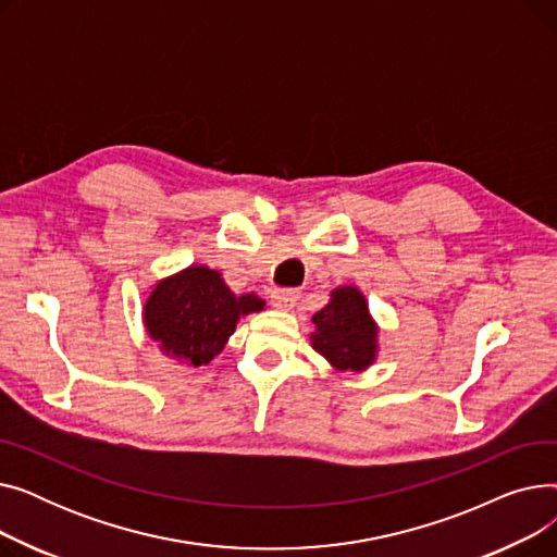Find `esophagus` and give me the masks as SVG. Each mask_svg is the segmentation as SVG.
<instances>
[{
    "instance_id": "34e87169",
    "label": "esophagus",
    "mask_w": 557,
    "mask_h": 557,
    "mask_svg": "<svg viewBox=\"0 0 557 557\" xmlns=\"http://www.w3.org/2000/svg\"><path fill=\"white\" fill-rule=\"evenodd\" d=\"M300 298V290L298 288H275L271 294V302L275 309L280 311H290L298 305Z\"/></svg>"
}]
</instances>
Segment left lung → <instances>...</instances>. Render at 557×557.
Wrapping results in <instances>:
<instances>
[{"label": "left lung", "instance_id": "1", "mask_svg": "<svg viewBox=\"0 0 557 557\" xmlns=\"http://www.w3.org/2000/svg\"><path fill=\"white\" fill-rule=\"evenodd\" d=\"M315 334L311 345L338 370H363L376 355V325L368 313V302L355 286L332 290L327 307L313 313Z\"/></svg>", "mask_w": 557, "mask_h": 557}]
</instances>
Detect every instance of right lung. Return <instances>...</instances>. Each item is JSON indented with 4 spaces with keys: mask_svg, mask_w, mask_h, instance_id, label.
Returning a JSON list of instances; mask_svg holds the SVG:
<instances>
[{
    "mask_svg": "<svg viewBox=\"0 0 557 557\" xmlns=\"http://www.w3.org/2000/svg\"><path fill=\"white\" fill-rule=\"evenodd\" d=\"M261 309L263 300L252 294L234 296L221 273L189 267L156 284L144 305V325L166 355L198 368L221 355L242 315Z\"/></svg>",
    "mask_w": 557,
    "mask_h": 557,
    "instance_id": "obj_1",
    "label": "right lung"
}]
</instances>
